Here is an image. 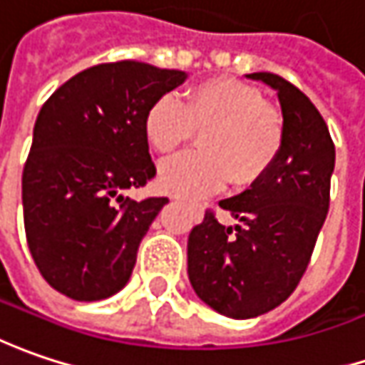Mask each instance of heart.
Returning a JSON list of instances; mask_svg holds the SVG:
<instances>
[{
    "instance_id": "1",
    "label": "heart",
    "mask_w": 365,
    "mask_h": 365,
    "mask_svg": "<svg viewBox=\"0 0 365 365\" xmlns=\"http://www.w3.org/2000/svg\"><path fill=\"white\" fill-rule=\"evenodd\" d=\"M145 136L159 155H173L200 133L202 149L161 167L169 194L200 196L222 182L251 185L272 169L284 147V116L257 88L216 77L185 89L182 100L159 96L145 112Z\"/></svg>"
}]
</instances>
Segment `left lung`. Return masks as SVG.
I'll return each mask as SVG.
<instances>
[{
  "instance_id": "obj_1",
  "label": "left lung",
  "mask_w": 365,
  "mask_h": 365,
  "mask_svg": "<svg viewBox=\"0 0 365 365\" xmlns=\"http://www.w3.org/2000/svg\"><path fill=\"white\" fill-rule=\"evenodd\" d=\"M247 77L277 91L284 147L262 180L218 202L239 225L225 227L206 210L187 239L192 288L230 319L269 312L296 290L329 212L335 167V145L314 103L279 75Z\"/></svg>"
}]
</instances>
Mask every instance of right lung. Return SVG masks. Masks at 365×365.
Listing matches in <instances>:
<instances>
[{
  "label": "right lung",
  "instance_id": "obj_1",
  "mask_svg": "<svg viewBox=\"0 0 365 365\" xmlns=\"http://www.w3.org/2000/svg\"><path fill=\"white\" fill-rule=\"evenodd\" d=\"M183 81V71L149 63H102L40 108L22 173L24 229L56 292L93 302L130 279L138 245L169 200L136 202L122 192L155 178L145 112Z\"/></svg>",
  "mask_w": 365,
  "mask_h": 365
}]
</instances>
